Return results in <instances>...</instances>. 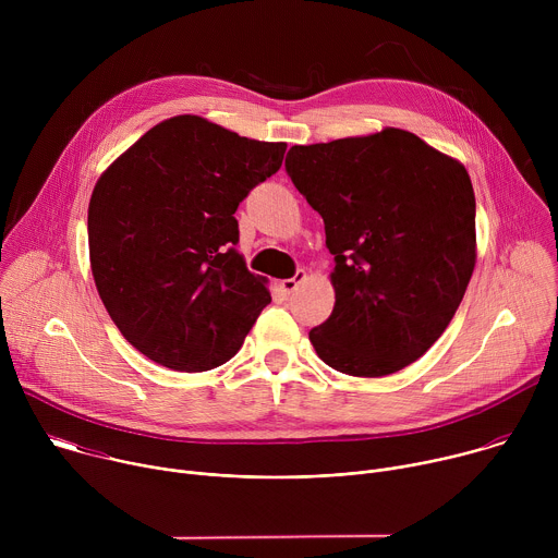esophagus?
<instances>
[{
  "label": "esophagus",
  "mask_w": 558,
  "mask_h": 558,
  "mask_svg": "<svg viewBox=\"0 0 558 558\" xmlns=\"http://www.w3.org/2000/svg\"><path fill=\"white\" fill-rule=\"evenodd\" d=\"M304 278H306L304 269H298L293 278H287V280H282V282H280V289H282L284 293H293V291L300 287V282H304Z\"/></svg>",
  "instance_id": "obj_1"
}]
</instances>
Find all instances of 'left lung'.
Instances as JSON below:
<instances>
[{"label":"left lung","mask_w":558,"mask_h":558,"mask_svg":"<svg viewBox=\"0 0 558 558\" xmlns=\"http://www.w3.org/2000/svg\"><path fill=\"white\" fill-rule=\"evenodd\" d=\"M284 168L323 216L336 260V306L308 331L317 357L355 377L420 360L450 325L476 263L465 168L400 128L293 145Z\"/></svg>","instance_id":"obj_1"}]
</instances>
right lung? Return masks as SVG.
I'll use <instances>...</instances> for the list:
<instances>
[{
  "label": "right lung",
  "instance_id": "add662e5",
  "mask_svg": "<svg viewBox=\"0 0 558 558\" xmlns=\"http://www.w3.org/2000/svg\"><path fill=\"white\" fill-rule=\"evenodd\" d=\"M287 143L181 114L147 130L99 177L88 207L90 267L123 338L172 371H209L243 347L271 302L233 250L245 196Z\"/></svg>",
  "mask_w": 558,
  "mask_h": 558
}]
</instances>
